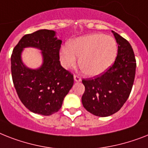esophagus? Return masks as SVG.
<instances>
[{
    "instance_id": "34e87169",
    "label": "esophagus",
    "mask_w": 148,
    "mask_h": 148,
    "mask_svg": "<svg viewBox=\"0 0 148 148\" xmlns=\"http://www.w3.org/2000/svg\"><path fill=\"white\" fill-rule=\"evenodd\" d=\"M74 79L76 82H80V81H81V77L78 76V75H77V74H74Z\"/></svg>"
}]
</instances>
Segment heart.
<instances>
[{
    "label": "heart",
    "instance_id": "b5f03b06",
    "mask_svg": "<svg viewBox=\"0 0 148 148\" xmlns=\"http://www.w3.org/2000/svg\"><path fill=\"white\" fill-rule=\"evenodd\" d=\"M118 46L116 40L103 33H92L77 37L68 43V48L60 50V58L64 67H74L77 57L79 66L89 76H97L107 71L112 64Z\"/></svg>",
    "mask_w": 148,
    "mask_h": 148
}]
</instances>
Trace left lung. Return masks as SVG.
Listing matches in <instances>:
<instances>
[{"label":"left lung","instance_id":"left-lung-1","mask_svg":"<svg viewBox=\"0 0 148 148\" xmlns=\"http://www.w3.org/2000/svg\"><path fill=\"white\" fill-rule=\"evenodd\" d=\"M118 45L114 64L100 76L83 79L85 91L84 107L94 116L106 117L117 112L131 93L134 84L136 60L128 41L113 32Z\"/></svg>","mask_w":148,"mask_h":148}]
</instances>
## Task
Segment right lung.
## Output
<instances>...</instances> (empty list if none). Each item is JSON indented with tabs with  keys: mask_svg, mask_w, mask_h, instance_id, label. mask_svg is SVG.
<instances>
[{
	"mask_svg": "<svg viewBox=\"0 0 148 148\" xmlns=\"http://www.w3.org/2000/svg\"><path fill=\"white\" fill-rule=\"evenodd\" d=\"M61 44L62 40L55 37V31L40 29L23 36L13 50L11 74L14 87L20 101L34 113L51 116L57 112L73 86V74L60 64ZM26 47L42 51L43 64L38 69H29L22 62L21 53Z\"/></svg>",
	"mask_w": 148,
	"mask_h": 148,
	"instance_id": "right-lung-1",
	"label": "right lung"
}]
</instances>
